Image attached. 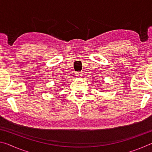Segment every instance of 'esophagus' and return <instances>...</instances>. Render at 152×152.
I'll return each instance as SVG.
<instances>
[{
	"instance_id": "obj_1",
	"label": "esophagus",
	"mask_w": 152,
	"mask_h": 152,
	"mask_svg": "<svg viewBox=\"0 0 152 152\" xmlns=\"http://www.w3.org/2000/svg\"><path fill=\"white\" fill-rule=\"evenodd\" d=\"M76 76H78V77H81L82 76V72H76Z\"/></svg>"
}]
</instances>
